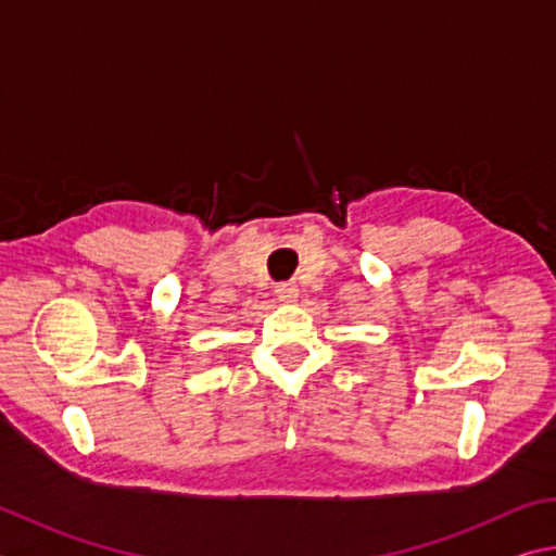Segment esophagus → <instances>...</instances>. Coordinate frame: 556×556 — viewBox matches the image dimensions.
<instances>
[{"label":"esophagus","instance_id":"1","mask_svg":"<svg viewBox=\"0 0 556 556\" xmlns=\"http://www.w3.org/2000/svg\"><path fill=\"white\" fill-rule=\"evenodd\" d=\"M275 294L279 301H287V304H291V301L299 299V287L294 285V281H281V285L275 287Z\"/></svg>","mask_w":556,"mask_h":556}]
</instances>
